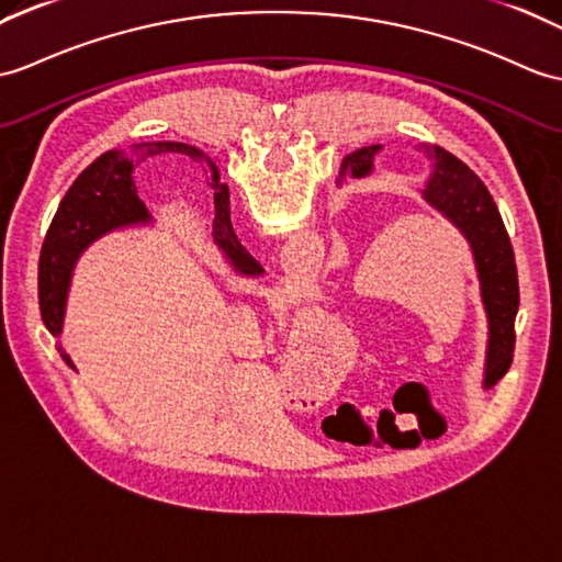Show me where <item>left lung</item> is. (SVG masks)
<instances>
[{
  "mask_svg": "<svg viewBox=\"0 0 562 562\" xmlns=\"http://www.w3.org/2000/svg\"><path fill=\"white\" fill-rule=\"evenodd\" d=\"M381 146H367L342 160L340 177H367L373 169V155ZM422 150L434 162V175L426 181L424 199L458 227L469 246L481 282V302L488 316V347L484 387H493L507 373L515 355V316L519 308V284L515 251L498 205L486 184L462 160L440 146L424 143Z\"/></svg>",
  "mask_w": 562,
  "mask_h": 562,
  "instance_id": "left-lung-1",
  "label": "left lung"
}]
</instances>
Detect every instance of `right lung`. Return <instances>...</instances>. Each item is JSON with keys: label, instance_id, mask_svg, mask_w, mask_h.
Masks as SVG:
<instances>
[{"label": "right lung", "instance_id": "1", "mask_svg": "<svg viewBox=\"0 0 562 562\" xmlns=\"http://www.w3.org/2000/svg\"><path fill=\"white\" fill-rule=\"evenodd\" d=\"M150 148V143H138L132 150H108L86 167L71 189L59 203V211L52 220L47 237L43 241L41 266H37V302H41V316L45 328L59 337L64 325V308H67V294L71 284V272L78 256L83 254L88 244L100 239L102 234L120 229L136 222H148L150 215L146 205L138 199L134 184V167L140 148ZM162 143H158V148ZM167 148L184 150L191 158H205L199 148L184 146V143H165ZM207 160V158H205ZM213 165V162H211ZM213 179L217 181V169L213 167ZM227 199V191H225ZM215 195V222L213 237L220 251L227 256L232 268L241 276H260V266L254 256L239 244L237 234L232 229L227 201ZM61 351V359L69 363L71 357Z\"/></svg>", "mask_w": 562, "mask_h": 562}]
</instances>
